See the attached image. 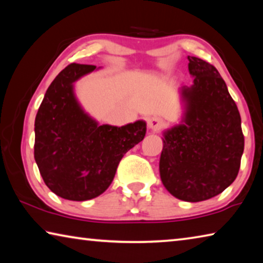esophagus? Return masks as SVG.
<instances>
[{"label":"esophagus","mask_w":263,"mask_h":263,"mask_svg":"<svg viewBox=\"0 0 263 263\" xmlns=\"http://www.w3.org/2000/svg\"><path fill=\"white\" fill-rule=\"evenodd\" d=\"M163 119L161 117H158V116H154V117H151L147 121V126L151 130H159L163 126Z\"/></svg>","instance_id":"34e87169"}]
</instances>
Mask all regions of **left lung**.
Returning <instances> with one entry per match:
<instances>
[{
	"instance_id": "1",
	"label": "left lung",
	"mask_w": 263,
	"mask_h": 263,
	"mask_svg": "<svg viewBox=\"0 0 263 263\" xmlns=\"http://www.w3.org/2000/svg\"><path fill=\"white\" fill-rule=\"evenodd\" d=\"M194 82L181 88L184 112L179 125L163 131L160 177L169 193L201 202L233 183L245 139L241 118L220 74L209 62L188 55Z\"/></svg>"
}]
</instances>
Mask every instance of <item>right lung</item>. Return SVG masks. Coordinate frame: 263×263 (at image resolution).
<instances>
[{
	"label": "right lung",
	"instance_id": "1",
	"mask_svg": "<svg viewBox=\"0 0 263 263\" xmlns=\"http://www.w3.org/2000/svg\"><path fill=\"white\" fill-rule=\"evenodd\" d=\"M96 66L70 64L46 90L34 121V160L52 193L88 201L109 188L128 149L144 139L146 123L100 125L82 109L74 82Z\"/></svg>",
	"mask_w": 263,
	"mask_h": 263
}]
</instances>
